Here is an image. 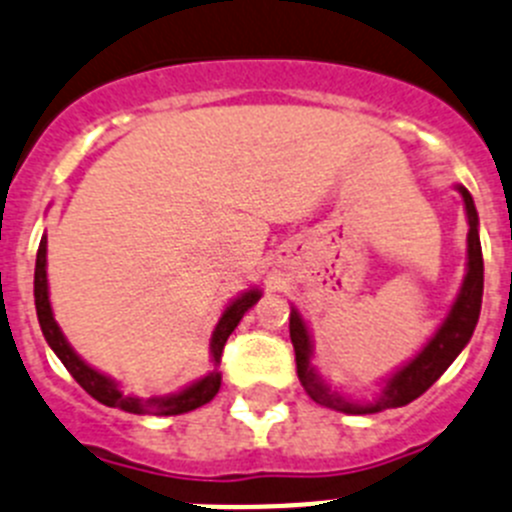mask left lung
<instances>
[{"mask_svg":"<svg viewBox=\"0 0 512 512\" xmlns=\"http://www.w3.org/2000/svg\"><path fill=\"white\" fill-rule=\"evenodd\" d=\"M459 192H462L467 220H470V233H467V259L470 261H467V276H464L457 302H454L444 325L437 330V335L429 340V345L409 365H403L393 378H388L386 388H383L381 396L375 398V401L360 406V403L348 401L342 393L332 391L330 386L320 381V375L314 373V368L309 365V358H312L309 332L297 309H292V314H289V337H292L294 355H297V375L312 401L322 403L327 409L342 411V414H378V411L398 409V406H406V403L419 398L424 391H429L439 381V375L452 365V360L462 353L464 345L470 342L477 320H480L485 266H482L475 203H472V195L464 187H459Z\"/></svg>","mask_w":512,"mask_h":512,"instance_id":"8db88e82","label":"left lung"}]
</instances>
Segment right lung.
Returning <instances> with one entry per match:
<instances>
[{
  "instance_id": "obj_1",
  "label": "right lung",
  "mask_w": 512,
  "mask_h": 512,
  "mask_svg": "<svg viewBox=\"0 0 512 512\" xmlns=\"http://www.w3.org/2000/svg\"><path fill=\"white\" fill-rule=\"evenodd\" d=\"M45 253H48V238H42L40 248H37V261H35V307H37V320H40L42 335L48 340V345L53 348V353L58 355L60 363L68 368V373L73 375L78 386L88 393V396L96 398L103 406H111V409H124L129 414H152V416H177L187 414L192 409H200L208 401H213L215 393L220 391V375L218 363L220 355H223L225 340L231 337V332L236 330L238 322H241L243 314L259 302L261 294L253 289V292H246L243 297H238L231 307L225 309L223 317H220L218 327L213 332V342H210V355H213V365L205 378H200L198 383H192L185 391L175 393V396H164V398H147V401H139L134 396H124V393L116 388V383L106 375H101L98 370H93L91 365L83 363L78 355L73 353L68 342H65L63 332L55 325L53 320V309H50L48 299V274H45Z\"/></svg>"
}]
</instances>
